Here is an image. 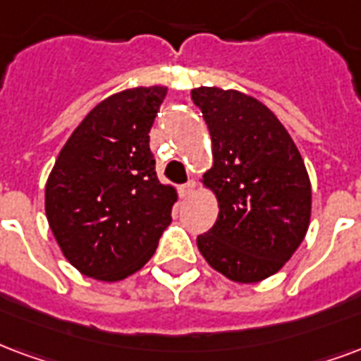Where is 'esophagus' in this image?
Returning <instances> with one entry per match:
<instances>
[{"instance_id": "esophagus-1", "label": "esophagus", "mask_w": 361, "mask_h": 361, "mask_svg": "<svg viewBox=\"0 0 361 361\" xmlns=\"http://www.w3.org/2000/svg\"><path fill=\"white\" fill-rule=\"evenodd\" d=\"M195 188H197V183H195L193 180L188 181V183H183V185L180 188V195L181 197H189V195H193Z\"/></svg>"}]
</instances>
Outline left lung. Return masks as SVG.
Listing matches in <instances>:
<instances>
[{
	"label": "left lung",
	"instance_id": "left-lung-1",
	"mask_svg": "<svg viewBox=\"0 0 361 361\" xmlns=\"http://www.w3.org/2000/svg\"><path fill=\"white\" fill-rule=\"evenodd\" d=\"M212 140L201 183L214 193L218 220L197 237L210 268L235 283L277 274L306 237L312 185L302 154L279 118L237 90H191Z\"/></svg>",
	"mask_w": 361,
	"mask_h": 361
}]
</instances>
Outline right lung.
Segmentation results:
<instances>
[{
	"label": "right lung",
	"mask_w": 361,
	"mask_h": 361,
	"mask_svg": "<svg viewBox=\"0 0 361 361\" xmlns=\"http://www.w3.org/2000/svg\"><path fill=\"white\" fill-rule=\"evenodd\" d=\"M166 85L103 99L61 149L45 183V216L82 276L122 281L140 271L172 221L178 191L160 183L149 132Z\"/></svg>",
	"instance_id": "1"
}]
</instances>
